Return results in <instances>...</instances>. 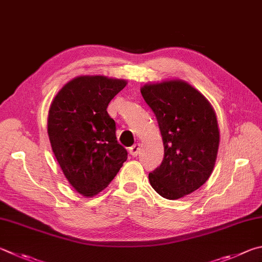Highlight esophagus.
<instances>
[{"instance_id": "obj_1", "label": "esophagus", "mask_w": 262, "mask_h": 262, "mask_svg": "<svg viewBox=\"0 0 262 262\" xmlns=\"http://www.w3.org/2000/svg\"><path fill=\"white\" fill-rule=\"evenodd\" d=\"M140 151H141V144H140V143H136V144H134V145L129 147V154H130L133 157H137V156H139Z\"/></svg>"}]
</instances>
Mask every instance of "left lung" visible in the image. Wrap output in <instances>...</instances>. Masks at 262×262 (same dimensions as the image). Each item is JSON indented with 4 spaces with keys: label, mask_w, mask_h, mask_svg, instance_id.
<instances>
[{
    "label": "left lung",
    "mask_w": 262,
    "mask_h": 262,
    "mask_svg": "<svg viewBox=\"0 0 262 262\" xmlns=\"http://www.w3.org/2000/svg\"><path fill=\"white\" fill-rule=\"evenodd\" d=\"M141 94L154 111L164 142V159L149 174L151 187L166 199L201 188L215 165L220 132L211 103L183 80L147 83Z\"/></svg>",
    "instance_id": "8db88e82"
}]
</instances>
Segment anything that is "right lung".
Instances as JSON below:
<instances>
[{
	"mask_svg": "<svg viewBox=\"0 0 262 262\" xmlns=\"http://www.w3.org/2000/svg\"><path fill=\"white\" fill-rule=\"evenodd\" d=\"M127 81L104 75H81L66 83L48 116L50 144L69 183L84 197L105 189L127 160L118 143L108 103Z\"/></svg>",
	"mask_w": 262,
	"mask_h": 262,
	"instance_id": "right-lung-1",
	"label": "right lung"
}]
</instances>
